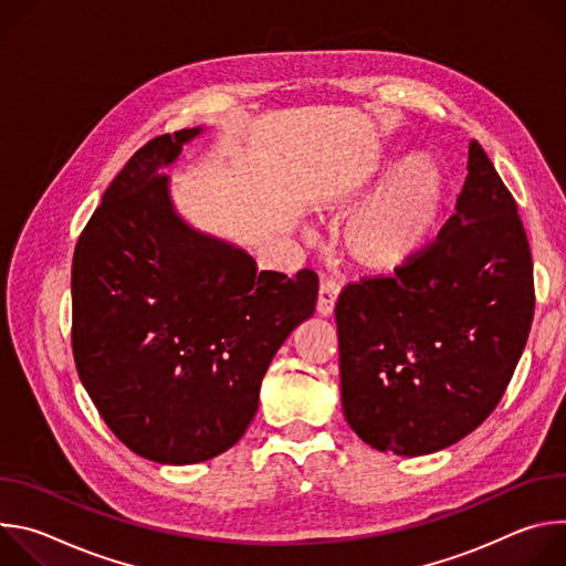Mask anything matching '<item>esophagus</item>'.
Listing matches in <instances>:
<instances>
[{"label":"esophagus","instance_id":"1","mask_svg":"<svg viewBox=\"0 0 566 566\" xmlns=\"http://www.w3.org/2000/svg\"><path fill=\"white\" fill-rule=\"evenodd\" d=\"M338 295H340V282H336L332 277L322 280L319 282V293H317V306H315L317 313L319 315H332Z\"/></svg>","mask_w":566,"mask_h":566}]
</instances>
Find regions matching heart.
Masks as SVG:
<instances>
[{
  "label": "heart",
  "mask_w": 566,
  "mask_h": 566,
  "mask_svg": "<svg viewBox=\"0 0 566 566\" xmlns=\"http://www.w3.org/2000/svg\"><path fill=\"white\" fill-rule=\"evenodd\" d=\"M441 201L443 181L434 164L426 156L402 160L345 226V255L374 273L408 264L428 241Z\"/></svg>",
  "instance_id": "b5f03b06"
}]
</instances>
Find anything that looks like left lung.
<instances>
[{"instance_id":"left-lung-1","label":"left lung","mask_w":566,"mask_h":566,"mask_svg":"<svg viewBox=\"0 0 566 566\" xmlns=\"http://www.w3.org/2000/svg\"><path fill=\"white\" fill-rule=\"evenodd\" d=\"M535 311L533 260L511 190L476 140L457 212L391 275L336 304L343 410L376 450L417 457L476 430L502 400Z\"/></svg>"}]
</instances>
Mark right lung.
<instances>
[{"label": "right lung", "mask_w": 566, "mask_h": 566, "mask_svg": "<svg viewBox=\"0 0 566 566\" xmlns=\"http://www.w3.org/2000/svg\"><path fill=\"white\" fill-rule=\"evenodd\" d=\"M199 129L145 143L80 232L71 347L109 430L156 463H199L251 426L262 378L313 315L317 275L258 271L244 251L188 228L168 177Z\"/></svg>", "instance_id": "1"}]
</instances>
